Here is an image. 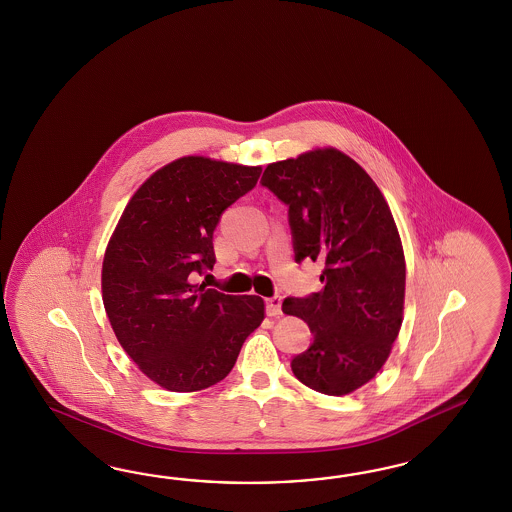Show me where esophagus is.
<instances>
[{
    "mask_svg": "<svg viewBox=\"0 0 512 512\" xmlns=\"http://www.w3.org/2000/svg\"><path fill=\"white\" fill-rule=\"evenodd\" d=\"M281 302H283V296L281 295L266 298V315H270V317L281 315Z\"/></svg>",
    "mask_w": 512,
    "mask_h": 512,
    "instance_id": "1",
    "label": "esophagus"
}]
</instances>
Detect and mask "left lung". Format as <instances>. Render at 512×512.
Masks as SVG:
<instances>
[{"mask_svg":"<svg viewBox=\"0 0 512 512\" xmlns=\"http://www.w3.org/2000/svg\"><path fill=\"white\" fill-rule=\"evenodd\" d=\"M261 184L289 208L296 263H325L319 293L283 302L313 334L293 373L317 392L349 394L383 368L402 326L405 259L394 217L366 171L334 148L272 163Z\"/></svg>","mask_w":512,"mask_h":512,"instance_id":"obj_1","label":"left lung"}]
</instances>
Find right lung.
I'll use <instances>...</instances> for the list:
<instances>
[{"label": "right lung", "mask_w": 512, "mask_h": 512, "mask_svg": "<svg viewBox=\"0 0 512 512\" xmlns=\"http://www.w3.org/2000/svg\"><path fill=\"white\" fill-rule=\"evenodd\" d=\"M259 176L261 167L182 157L154 172L125 206L105 251L103 304L125 353L159 387L216 385L263 323L261 296L189 281L214 268L217 223Z\"/></svg>", "instance_id": "1"}]
</instances>
